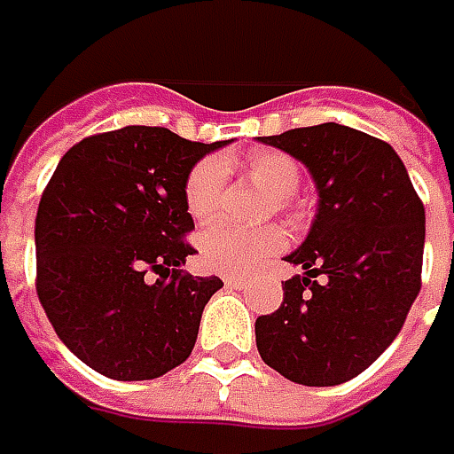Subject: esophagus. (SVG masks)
Here are the masks:
<instances>
[{
    "mask_svg": "<svg viewBox=\"0 0 454 454\" xmlns=\"http://www.w3.org/2000/svg\"><path fill=\"white\" fill-rule=\"evenodd\" d=\"M224 286H227V288H242V286H245V278L230 275V278H224Z\"/></svg>",
    "mask_w": 454,
    "mask_h": 454,
    "instance_id": "obj_1",
    "label": "esophagus"
}]
</instances>
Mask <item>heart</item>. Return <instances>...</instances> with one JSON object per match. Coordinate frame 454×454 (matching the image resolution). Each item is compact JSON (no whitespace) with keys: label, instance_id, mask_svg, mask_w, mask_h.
I'll use <instances>...</instances> for the list:
<instances>
[{"label":"heart","instance_id":"obj_1","mask_svg":"<svg viewBox=\"0 0 454 454\" xmlns=\"http://www.w3.org/2000/svg\"><path fill=\"white\" fill-rule=\"evenodd\" d=\"M227 161L215 156L200 159L184 182V207L197 222H207L219 212L224 194ZM247 174L270 194L275 209H288L290 197L301 186V166L280 151H262L247 159ZM286 247V232L278 224L235 227L212 224L200 235V260L207 270L219 275H250L270 254Z\"/></svg>","mask_w":454,"mask_h":454}]
</instances>
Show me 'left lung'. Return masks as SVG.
<instances>
[{"label":"left lung","instance_id":"left-lung-1","mask_svg":"<svg viewBox=\"0 0 454 454\" xmlns=\"http://www.w3.org/2000/svg\"><path fill=\"white\" fill-rule=\"evenodd\" d=\"M260 141L303 161L321 200L286 257L305 272L254 321L257 351L295 384L336 387L369 369L407 321L422 288L425 204L396 151L369 133L321 123Z\"/></svg>","mask_w":454,"mask_h":454}]
</instances>
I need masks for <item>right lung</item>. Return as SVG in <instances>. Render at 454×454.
<instances>
[{
    "label": "right lung",
    "instance_id": "add662e5",
    "mask_svg": "<svg viewBox=\"0 0 454 454\" xmlns=\"http://www.w3.org/2000/svg\"><path fill=\"white\" fill-rule=\"evenodd\" d=\"M159 126L96 133L67 151L35 219L37 298L98 374L146 381L184 364L219 278L179 270L194 247L184 182L204 153Z\"/></svg>",
    "mask_w": 454,
    "mask_h": 454
}]
</instances>
